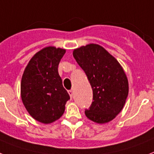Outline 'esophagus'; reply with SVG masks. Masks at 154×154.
I'll return each mask as SVG.
<instances>
[{
  "label": "esophagus",
  "mask_w": 154,
  "mask_h": 154,
  "mask_svg": "<svg viewBox=\"0 0 154 154\" xmlns=\"http://www.w3.org/2000/svg\"><path fill=\"white\" fill-rule=\"evenodd\" d=\"M68 92H69V96H70L71 98H72V97H73V90H72V89L69 90Z\"/></svg>",
  "instance_id": "34e87169"
}]
</instances>
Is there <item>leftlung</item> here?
Returning <instances> with one entry per match:
<instances>
[{"mask_svg": "<svg viewBox=\"0 0 154 154\" xmlns=\"http://www.w3.org/2000/svg\"><path fill=\"white\" fill-rule=\"evenodd\" d=\"M92 88V104L85 113L98 123L112 120L122 109L128 96V81L122 66L105 49L89 44L73 51Z\"/></svg>", "mask_w": 154, "mask_h": 154, "instance_id": "obj_1", "label": "left lung"}]
</instances>
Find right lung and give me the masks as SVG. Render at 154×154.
Segmentation results:
<instances>
[{
    "mask_svg": "<svg viewBox=\"0 0 154 154\" xmlns=\"http://www.w3.org/2000/svg\"><path fill=\"white\" fill-rule=\"evenodd\" d=\"M64 49L46 47L35 54L23 72L21 98L29 114L38 122L51 123L63 115L70 97L62 85L57 66Z\"/></svg>",
    "mask_w": 154,
    "mask_h": 154,
    "instance_id": "right-lung-1",
    "label": "right lung"
}]
</instances>
